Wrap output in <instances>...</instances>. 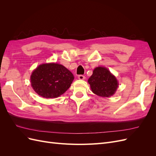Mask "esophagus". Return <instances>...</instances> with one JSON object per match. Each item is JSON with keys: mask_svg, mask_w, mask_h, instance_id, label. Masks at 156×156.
<instances>
[{"mask_svg": "<svg viewBox=\"0 0 156 156\" xmlns=\"http://www.w3.org/2000/svg\"><path fill=\"white\" fill-rule=\"evenodd\" d=\"M78 78L80 80H84V79H85V77H84V75H79L78 76Z\"/></svg>", "mask_w": 156, "mask_h": 156, "instance_id": "34e87169", "label": "esophagus"}]
</instances>
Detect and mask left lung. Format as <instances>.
Listing matches in <instances>:
<instances>
[{
	"label": "left lung",
	"mask_w": 156,
	"mask_h": 156,
	"mask_svg": "<svg viewBox=\"0 0 156 156\" xmlns=\"http://www.w3.org/2000/svg\"><path fill=\"white\" fill-rule=\"evenodd\" d=\"M92 91L96 95L108 98L116 92L119 83L115 75L105 67H97L88 80Z\"/></svg>",
	"instance_id": "1"
}]
</instances>
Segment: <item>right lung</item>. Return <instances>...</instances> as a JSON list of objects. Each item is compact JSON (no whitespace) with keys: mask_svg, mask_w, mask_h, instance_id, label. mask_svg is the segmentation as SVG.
Listing matches in <instances>:
<instances>
[{"mask_svg":"<svg viewBox=\"0 0 156 156\" xmlns=\"http://www.w3.org/2000/svg\"><path fill=\"white\" fill-rule=\"evenodd\" d=\"M73 75L64 66L56 63L38 66L30 76L31 86L39 96L55 98L63 94L70 87Z\"/></svg>","mask_w":156,"mask_h":156,"instance_id":"right-lung-1","label":"right lung"}]
</instances>
